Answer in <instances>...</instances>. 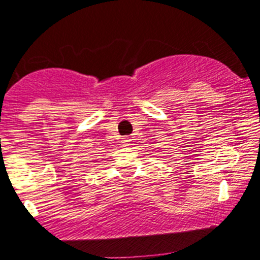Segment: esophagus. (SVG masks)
I'll return each mask as SVG.
<instances>
[{"label":"esophagus","mask_w":260,"mask_h":260,"mask_svg":"<svg viewBox=\"0 0 260 260\" xmlns=\"http://www.w3.org/2000/svg\"><path fill=\"white\" fill-rule=\"evenodd\" d=\"M130 142H132V139L128 138V137H125V138H122V141H121V143H122V146H130Z\"/></svg>","instance_id":"esophagus-1"}]
</instances>
